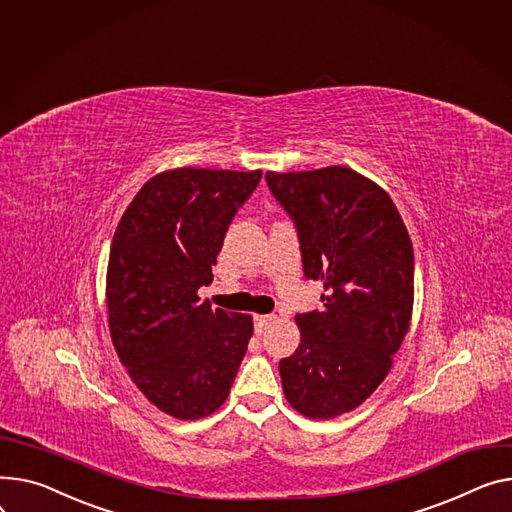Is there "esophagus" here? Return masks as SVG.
Returning a JSON list of instances; mask_svg holds the SVG:
<instances>
[{
	"label": "esophagus",
	"instance_id": "1",
	"mask_svg": "<svg viewBox=\"0 0 512 512\" xmlns=\"http://www.w3.org/2000/svg\"><path fill=\"white\" fill-rule=\"evenodd\" d=\"M274 321V315H255L253 317V323H255V333L257 335H261L267 327H269V323Z\"/></svg>",
	"mask_w": 512,
	"mask_h": 512
}]
</instances>
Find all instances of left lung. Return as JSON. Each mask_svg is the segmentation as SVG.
Wrapping results in <instances>:
<instances>
[{
	"instance_id": "8db88e82",
	"label": "left lung",
	"mask_w": 512,
	"mask_h": 512,
	"mask_svg": "<svg viewBox=\"0 0 512 512\" xmlns=\"http://www.w3.org/2000/svg\"><path fill=\"white\" fill-rule=\"evenodd\" d=\"M294 222L304 278L323 311L298 313L300 344L280 360L288 403L309 418L354 410L377 389L410 329L414 249L391 197L356 170L265 173Z\"/></svg>"
}]
</instances>
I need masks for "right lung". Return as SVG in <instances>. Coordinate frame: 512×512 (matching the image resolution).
<instances>
[{
	"label": "right lung",
	"instance_id": "1",
	"mask_svg": "<svg viewBox=\"0 0 512 512\" xmlns=\"http://www.w3.org/2000/svg\"><path fill=\"white\" fill-rule=\"evenodd\" d=\"M261 170L175 168L150 179L111 245L107 306L115 350L138 389L168 416L197 420L226 401L253 321L212 309L197 290Z\"/></svg>",
	"mask_w": 512,
	"mask_h": 512
}]
</instances>
